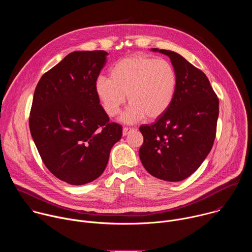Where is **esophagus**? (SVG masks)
<instances>
[{
	"mask_svg": "<svg viewBox=\"0 0 252 252\" xmlns=\"http://www.w3.org/2000/svg\"><path fill=\"white\" fill-rule=\"evenodd\" d=\"M132 130H134V128H131V127H124V128H123V135L126 136V135H127L129 132H131Z\"/></svg>",
	"mask_w": 252,
	"mask_h": 252,
	"instance_id": "1",
	"label": "esophagus"
}]
</instances>
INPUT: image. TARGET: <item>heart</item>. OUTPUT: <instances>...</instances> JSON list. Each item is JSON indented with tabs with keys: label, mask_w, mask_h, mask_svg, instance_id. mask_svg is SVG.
Returning <instances> with one entry per match:
<instances>
[{
	"label": "heart",
	"mask_w": 252,
	"mask_h": 252,
	"mask_svg": "<svg viewBox=\"0 0 252 252\" xmlns=\"http://www.w3.org/2000/svg\"><path fill=\"white\" fill-rule=\"evenodd\" d=\"M176 88L177 75L169 62L142 55L118 61L110 78L100 76L94 82L95 94L109 117L120 113L127 94L130 104L122 117L126 124L161 117L171 105Z\"/></svg>",
	"instance_id": "obj_1"
}]
</instances>
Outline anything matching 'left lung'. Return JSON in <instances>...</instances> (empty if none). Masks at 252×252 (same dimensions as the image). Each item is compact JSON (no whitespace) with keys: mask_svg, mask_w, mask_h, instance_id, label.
Returning <instances> with one entry per match:
<instances>
[{"mask_svg":"<svg viewBox=\"0 0 252 252\" xmlns=\"http://www.w3.org/2000/svg\"><path fill=\"white\" fill-rule=\"evenodd\" d=\"M152 51L169 57L177 88L169 109L156 123L140 126L143 143L138 155L153 176L181 182L200 166L213 146L220 102L203 71L177 53Z\"/></svg>","mask_w":252,"mask_h":252,"instance_id":"obj_1","label":"left lung"}]
</instances>
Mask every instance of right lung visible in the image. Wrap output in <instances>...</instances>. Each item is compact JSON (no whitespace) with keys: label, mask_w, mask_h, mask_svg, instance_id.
Wrapping results in <instances>:
<instances>
[{"label":"right lung","mask_w":252,"mask_h":252,"mask_svg":"<svg viewBox=\"0 0 252 252\" xmlns=\"http://www.w3.org/2000/svg\"><path fill=\"white\" fill-rule=\"evenodd\" d=\"M107 55L70 53L43 75L34 90L32 137L48 169L73 186L89 184L103 172L123 135L122 126L110 122L94 92Z\"/></svg>","instance_id":"obj_1"}]
</instances>
